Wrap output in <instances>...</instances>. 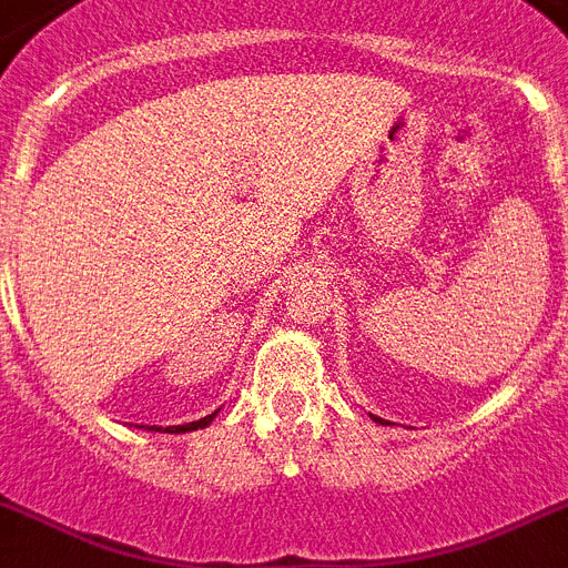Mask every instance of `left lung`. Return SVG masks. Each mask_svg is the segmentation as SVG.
<instances>
[{
    "instance_id": "obj_1",
    "label": "left lung",
    "mask_w": 568,
    "mask_h": 568,
    "mask_svg": "<svg viewBox=\"0 0 568 568\" xmlns=\"http://www.w3.org/2000/svg\"><path fill=\"white\" fill-rule=\"evenodd\" d=\"M374 420H379V418H374Z\"/></svg>"
}]
</instances>
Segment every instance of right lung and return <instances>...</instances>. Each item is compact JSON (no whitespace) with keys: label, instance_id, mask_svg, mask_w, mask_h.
Listing matches in <instances>:
<instances>
[{"label":"right lung","instance_id":"right-lung-1","mask_svg":"<svg viewBox=\"0 0 568 568\" xmlns=\"http://www.w3.org/2000/svg\"><path fill=\"white\" fill-rule=\"evenodd\" d=\"M211 418H214V415H209V418H200V420H194V424L168 426L165 433H191V429H200V426H209V424H211ZM150 429H153V426H150ZM156 433H159V429H156Z\"/></svg>","mask_w":568,"mask_h":568}]
</instances>
